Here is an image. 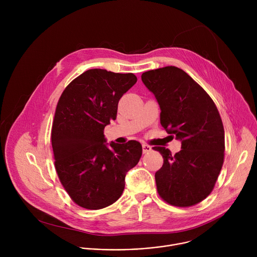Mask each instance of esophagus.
Returning a JSON list of instances; mask_svg holds the SVG:
<instances>
[{
  "label": "esophagus",
  "mask_w": 257,
  "mask_h": 257,
  "mask_svg": "<svg viewBox=\"0 0 257 257\" xmlns=\"http://www.w3.org/2000/svg\"><path fill=\"white\" fill-rule=\"evenodd\" d=\"M142 151H143V154H148V153H150L152 151V148H151L150 145L143 143L142 144Z\"/></svg>",
  "instance_id": "1"
}]
</instances>
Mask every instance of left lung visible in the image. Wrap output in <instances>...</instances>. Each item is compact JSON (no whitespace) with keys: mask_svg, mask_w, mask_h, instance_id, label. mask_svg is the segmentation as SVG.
<instances>
[{"mask_svg":"<svg viewBox=\"0 0 257 257\" xmlns=\"http://www.w3.org/2000/svg\"><path fill=\"white\" fill-rule=\"evenodd\" d=\"M141 80L160 104L162 126L182 143L174 156L166 148H153L164 159L155 175L158 192L175 206L197 204L212 191L224 164L221 116L206 91L180 68L144 72Z\"/></svg>","mask_w":257,"mask_h":257,"instance_id":"1","label":"left lung"}]
</instances>
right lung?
I'll list each match as a JSON object with an SVG mask.
<instances>
[{"instance_id": "right-lung-1", "label": "right lung", "mask_w": 257, "mask_h": 257, "mask_svg": "<svg viewBox=\"0 0 257 257\" xmlns=\"http://www.w3.org/2000/svg\"><path fill=\"white\" fill-rule=\"evenodd\" d=\"M137 81L133 73L90 69L71 81L58 101L52 127L55 168L71 199L86 209L113 204L127 172L142 155L136 140L105 143L103 129L116 120L118 102Z\"/></svg>"}]
</instances>
